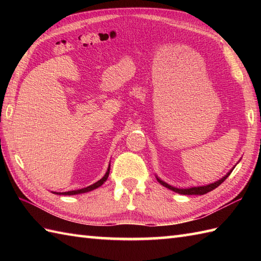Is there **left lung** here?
Listing matches in <instances>:
<instances>
[{
	"instance_id": "1",
	"label": "left lung",
	"mask_w": 261,
	"mask_h": 261,
	"mask_svg": "<svg viewBox=\"0 0 261 261\" xmlns=\"http://www.w3.org/2000/svg\"><path fill=\"white\" fill-rule=\"evenodd\" d=\"M231 171H232V170H231ZM231 171H230V173L226 174V175L223 177V178H221L220 180L213 182V184H210V185H206V186H199V187L184 188V190H181V188H176V187H173V186H170V185H168V184H166V182H164L163 180H160L159 178H157V179H158V181H159L160 184H162L163 186L167 187V188H169V190L174 191V192H176V193L182 194V195H203V194H206V193H208V192H211V191H213L214 188H216V187L222 184V182H223L226 178H228L229 175L231 174Z\"/></svg>"
}]
</instances>
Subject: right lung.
I'll return each mask as SVG.
<instances>
[{
	"mask_svg": "<svg viewBox=\"0 0 261 261\" xmlns=\"http://www.w3.org/2000/svg\"><path fill=\"white\" fill-rule=\"evenodd\" d=\"M109 174H110V167H109V169H108V171H107V174L104 175V177L102 179H99L98 181H96L95 184H93V185H90L88 187H85V188H82V190H79V191H71V192H64V193H56V194H59V195H76V194H81V193H86V192H90V191H93V190H95V188H97V187H99L101 186L103 182L108 179V177H109Z\"/></svg>",
	"mask_w": 261,
	"mask_h": 261,
	"instance_id": "1",
	"label": "right lung"
}]
</instances>
